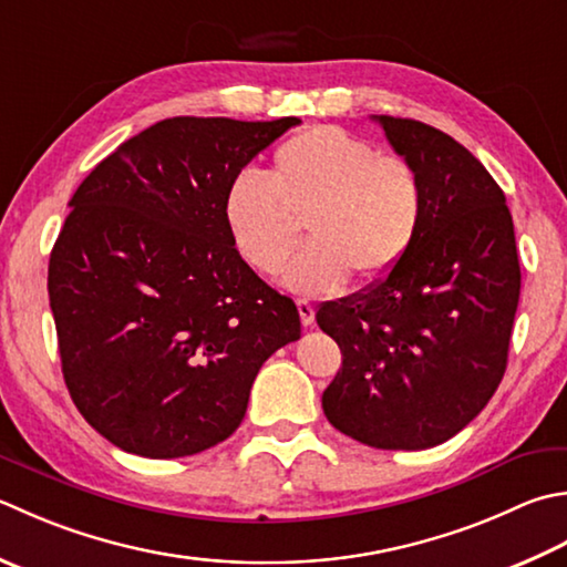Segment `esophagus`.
Listing matches in <instances>:
<instances>
[{"label":"esophagus","mask_w":567,"mask_h":567,"mask_svg":"<svg viewBox=\"0 0 567 567\" xmlns=\"http://www.w3.org/2000/svg\"><path fill=\"white\" fill-rule=\"evenodd\" d=\"M297 312H299V319H302L305 327L315 324V307L309 305L307 299H297Z\"/></svg>","instance_id":"34e87169"}]
</instances>
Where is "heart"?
Masks as SVG:
<instances>
[{
    "mask_svg": "<svg viewBox=\"0 0 567 567\" xmlns=\"http://www.w3.org/2000/svg\"><path fill=\"white\" fill-rule=\"evenodd\" d=\"M224 218L240 258L277 275L299 238L309 240L285 272L299 295L334 292L391 275L417 238L423 184L408 159L331 125L309 127L277 147L270 176L240 172L224 198Z\"/></svg>",
    "mask_w": 567,
    "mask_h": 567,
    "instance_id": "obj_1",
    "label": "heart"
}]
</instances>
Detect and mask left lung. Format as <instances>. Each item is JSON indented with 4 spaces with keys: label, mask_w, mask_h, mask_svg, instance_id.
<instances>
[{
    "label": "left lung",
    "mask_w": 567,
    "mask_h": 567,
    "mask_svg": "<svg viewBox=\"0 0 567 567\" xmlns=\"http://www.w3.org/2000/svg\"><path fill=\"white\" fill-rule=\"evenodd\" d=\"M423 184V220L398 268L319 307L341 369L321 408L375 450H427L470 425L504 379L520 295L506 196L470 150L410 117H373Z\"/></svg>",
    "instance_id": "obj_1"
}]
</instances>
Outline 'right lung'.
Listing matches in <instances>:
<instances>
[{
  "label": "right lung",
  "mask_w": 567,
  "mask_h": 567,
  "mask_svg": "<svg viewBox=\"0 0 567 567\" xmlns=\"http://www.w3.org/2000/svg\"><path fill=\"white\" fill-rule=\"evenodd\" d=\"M297 117H169L100 162L49 260L65 385L115 447L204 452L246 417L260 365L299 339L290 297L233 246L226 188Z\"/></svg>",
  "instance_id": "1"
}]
</instances>
